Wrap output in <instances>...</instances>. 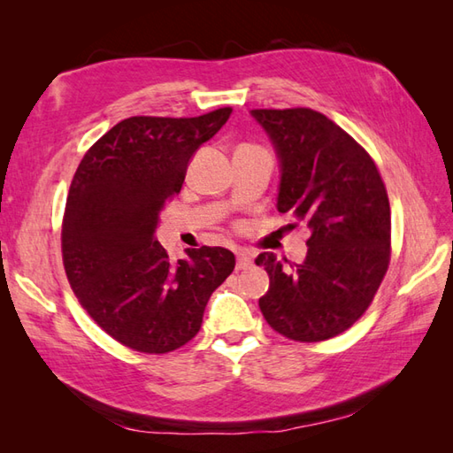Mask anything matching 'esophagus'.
<instances>
[{
  "label": "esophagus",
  "mask_w": 453,
  "mask_h": 453,
  "mask_svg": "<svg viewBox=\"0 0 453 453\" xmlns=\"http://www.w3.org/2000/svg\"><path fill=\"white\" fill-rule=\"evenodd\" d=\"M253 265V258L247 251H239L237 253V271H243V268H249Z\"/></svg>",
  "instance_id": "esophagus-1"
}]
</instances>
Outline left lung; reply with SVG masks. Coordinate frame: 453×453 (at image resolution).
<instances>
[{
	"mask_svg": "<svg viewBox=\"0 0 453 453\" xmlns=\"http://www.w3.org/2000/svg\"><path fill=\"white\" fill-rule=\"evenodd\" d=\"M280 165L278 211L310 227L296 268L261 253L271 278L258 300L266 323L292 341L341 334L368 310L388 273L391 214L372 157L341 127L311 109L251 111Z\"/></svg>",
	"mask_w": 453,
	"mask_h": 453,
	"instance_id": "obj_1",
	"label": "left lung"
}]
</instances>
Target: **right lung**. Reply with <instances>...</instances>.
<instances>
[{"label": "right lung", "mask_w": 453, "mask_h": 453, "mask_svg": "<svg viewBox=\"0 0 453 453\" xmlns=\"http://www.w3.org/2000/svg\"><path fill=\"white\" fill-rule=\"evenodd\" d=\"M229 114L226 107L195 119H127L75 171L62 227L67 280L93 321L132 350L165 354L187 344L211 292L234 273L229 249H187L175 263L156 239L192 156Z\"/></svg>", "instance_id": "right-lung-1"}]
</instances>
